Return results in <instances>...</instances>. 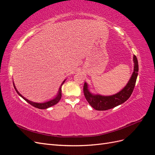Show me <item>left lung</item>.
I'll return each instance as SVG.
<instances>
[{
    "instance_id": "obj_1",
    "label": "left lung",
    "mask_w": 155,
    "mask_h": 155,
    "mask_svg": "<svg viewBox=\"0 0 155 155\" xmlns=\"http://www.w3.org/2000/svg\"><path fill=\"white\" fill-rule=\"evenodd\" d=\"M134 72L126 86L119 92L114 95L105 96L93 94L88 90L87 83L83 86V92L86 100L94 109L97 110H106L124 104L132 94L137 81L138 72V63L136 55L133 56Z\"/></svg>"
}]
</instances>
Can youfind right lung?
I'll use <instances>...</instances> for the list:
<instances>
[{
	"mask_svg": "<svg viewBox=\"0 0 155 155\" xmlns=\"http://www.w3.org/2000/svg\"><path fill=\"white\" fill-rule=\"evenodd\" d=\"M65 80H66V79H65ZM65 80H64L63 82L62 83L61 85V87H59V91L58 92V95L56 96V97L54 98V99L51 100H50V101H48L47 102H45V103H35V102H32V101H30L26 99L25 97H23L21 94L18 92V91L17 90V88H16L15 85H14V83H13V87H14V88H15V91H16V92H17V93L21 97H22L23 99H24L25 101H26L28 103V104H30L32 106H34V107L37 108V109H47V108H49V107H50L51 106H53V105H54L55 104H57L58 103L59 101V100H61V96H62L61 95V87L63 85V84L64 83Z\"/></svg>",
	"mask_w": 155,
	"mask_h": 155,
	"instance_id": "obj_1",
	"label": "right lung"
}]
</instances>
